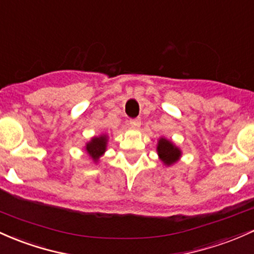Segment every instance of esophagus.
I'll use <instances>...</instances> for the list:
<instances>
[{"label":"esophagus","instance_id":"1","mask_svg":"<svg viewBox=\"0 0 254 254\" xmlns=\"http://www.w3.org/2000/svg\"><path fill=\"white\" fill-rule=\"evenodd\" d=\"M130 127H135V129H138L141 127V119L140 118H136V119H130L129 122Z\"/></svg>","mask_w":254,"mask_h":254}]
</instances>
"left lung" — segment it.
<instances>
[{
	"label": "left lung",
	"instance_id": "8db88e82",
	"mask_svg": "<svg viewBox=\"0 0 254 254\" xmlns=\"http://www.w3.org/2000/svg\"><path fill=\"white\" fill-rule=\"evenodd\" d=\"M157 153L159 160L165 166L174 165L182 157V150H181L180 147H177L171 140H168L163 136L159 137L158 140Z\"/></svg>",
	"mask_w": 254,
	"mask_h": 254
}]
</instances>
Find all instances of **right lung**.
<instances>
[{"instance_id": "obj_1", "label": "right lung", "mask_w": 254, "mask_h": 254, "mask_svg": "<svg viewBox=\"0 0 254 254\" xmlns=\"http://www.w3.org/2000/svg\"><path fill=\"white\" fill-rule=\"evenodd\" d=\"M108 144V133L102 132L99 136H94L90 140L85 143L84 148L85 154L88 155L89 159H91L93 163H99L100 158L104 157L106 150H107Z\"/></svg>"}]
</instances>
